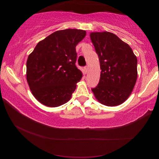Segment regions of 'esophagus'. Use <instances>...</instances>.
<instances>
[{
  "label": "esophagus",
  "mask_w": 159,
  "mask_h": 159,
  "mask_svg": "<svg viewBox=\"0 0 159 159\" xmlns=\"http://www.w3.org/2000/svg\"><path fill=\"white\" fill-rule=\"evenodd\" d=\"M88 70H89V67L88 66H84V72L85 73H87L88 71Z\"/></svg>",
  "instance_id": "34e87169"
}]
</instances>
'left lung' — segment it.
Listing matches in <instances>:
<instances>
[{
  "instance_id": "left-lung-1",
  "label": "left lung",
  "mask_w": 159,
  "mask_h": 159,
  "mask_svg": "<svg viewBox=\"0 0 159 159\" xmlns=\"http://www.w3.org/2000/svg\"><path fill=\"white\" fill-rule=\"evenodd\" d=\"M90 35L101 69L93 93L103 105H120L129 98L136 83L137 57L129 45L111 32H91Z\"/></svg>"
}]
</instances>
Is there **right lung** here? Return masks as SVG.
Listing matches in <instances>:
<instances>
[{
  "label": "right lung",
  "mask_w": 159,
  "mask_h": 159,
  "mask_svg": "<svg viewBox=\"0 0 159 159\" xmlns=\"http://www.w3.org/2000/svg\"><path fill=\"white\" fill-rule=\"evenodd\" d=\"M85 35L82 30H58L40 41L28 56L27 80L40 103L58 107L70 100L82 77L75 65V48Z\"/></svg>",
  "instance_id": "obj_1"
}]
</instances>
